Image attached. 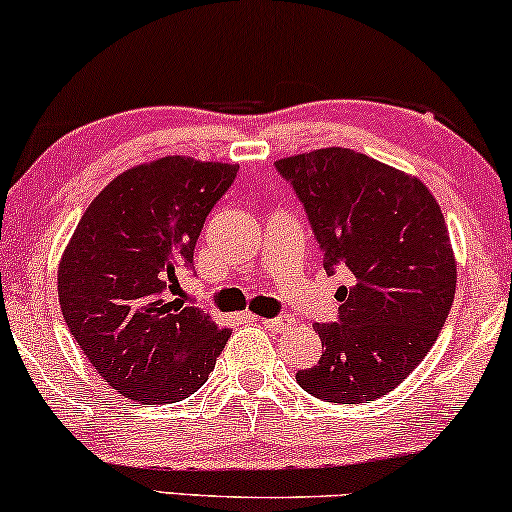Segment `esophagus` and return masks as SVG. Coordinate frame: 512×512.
<instances>
[{"instance_id": "1", "label": "esophagus", "mask_w": 512, "mask_h": 512, "mask_svg": "<svg viewBox=\"0 0 512 512\" xmlns=\"http://www.w3.org/2000/svg\"><path fill=\"white\" fill-rule=\"evenodd\" d=\"M263 322V327L268 329V331H272V334H277V331H284V329H289V320H282V317H270V320H261Z\"/></svg>"}]
</instances>
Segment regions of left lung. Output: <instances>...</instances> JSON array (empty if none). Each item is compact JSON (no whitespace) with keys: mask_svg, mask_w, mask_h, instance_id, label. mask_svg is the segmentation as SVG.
Here are the masks:
<instances>
[{"mask_svg":"<svg viewBox=\"0 0 512 512\" xmlns=\"http://www.w3.org/2000/svg\"><path fill=\"white\" fill-rule=\"evenodd\" d=\"M324 270L350 272L338 320L315 324L324 353L296 374L305 393L360 404L395 390L433 348L456 291L440 204L418 178L348 148L280 159Z\"/></svg>","mask_w":512,"mask_h":512,"instance_id":"obj_1","label":"left lung"}]
</instances>
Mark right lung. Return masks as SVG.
I'll list each match as a JSON object with an SVG mask.
<instances>
[{
	"label": "right lung",
	"mask_w": 512,
	"mask_h": 512,
	"mask_svg": "<svg viewBox=\"0 0 512 512\" xmlns=\"http://www.w3.org/2000/svg\"><path fill=\"white\" fill-rule=\"evenodd\" d=\"M237 164L162 157L124 171L84 211L58 268L63 320L119 395L181 402L230 338L204 310L169 301Z\"/></svg>",
	"instance_id": "obj_1"
}]
</instances>
